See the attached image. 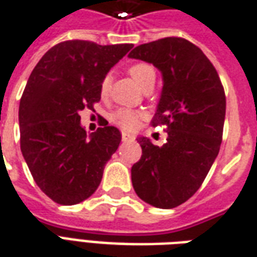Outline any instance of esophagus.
I'll return each mask as SVG.
<instances>
[{"label":"esophagus","mask_w":257,"mask_h":257,"mask_svg":"<svg viewBox=\"0 0 257 257\" xmlns=\"http://www.w3.org/2000/svg\"><path fill=\"white\" fill-rule=\"evenodd\" d=\"M135 138L132 135L126 134V132H122V142H131V140H134Z\"/></svg>","instance_id":"1"}]
</instances>
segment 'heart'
<instances>
[{"mask_svg": "<svg viewBox=\"0 0 257 257\" xmlns=\"http://www.w3.org/2000/svg\"><path fill=\"white\" fill-rule=\"evenodd\" d=\"M129 74L142 88L154 84V81H156V68L149 63L132 64L129 67ZM108 90H110V77L106 75L100 82V95L107 96ZM140 118H142V114L139 111L131 110V108H118L115 111H112L110 115L111 122L125 131H134L135 128H138Z\"/></svg>", "mask_w": 257, "mask_h": 257, "instance_id": "b5f03b06", "label": "heart"}]
</instances>
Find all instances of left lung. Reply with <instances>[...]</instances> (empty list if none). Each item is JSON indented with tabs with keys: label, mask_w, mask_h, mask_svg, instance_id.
<instances>
[{
	"label": "left lung",
	"mask_w": 257,
	"mask_h": 257,
	"mask_svg": "<svg viewBox=\"0 0 257 257\" xmlns=\"http://www.w3.org/2000/svg\"><path fill=\"white\" fill-rule=\"evenodd\" d=\"M162 74L153 126L167 125V143L138 138L142 157L131 169L140 199L161 209L186 202L209 172L220 149L226 96L219 74L204 52L184 38L168 37L136 47L128 55Z\"/></svg>",
	"instance_id": "left-lung-1"
}]
</instances>
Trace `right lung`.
I'll return each instance as SVG.
<instances>
[{
    "label": "right lung",
    "instance_id": "add662e5",
    "mask_svg": "<svg viewBox=\"0 0 257 257\" xmlns=\"http://www.w3.org/2000/svg\"><path fill=\"white\" fill-rule=\"evenodd\" d=\"M132 44L60 42L29 77L19 106L20 150L37 186L60 205H75L99 187L104 165L117 151L115 126L88 135L79 111L100 100V82Z\"/></svg>",
    "mask_w": 257,
    "mask_h": 257
}]
</instances>
